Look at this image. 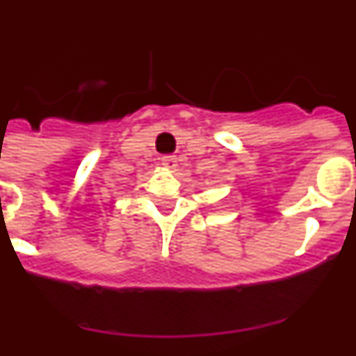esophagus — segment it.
<instances>
[{"instance_id":"1","label":"esophagus","mask_w":356,"mask_h":356,"mask_svg":"<svg viewBox=\"0 0 356 356\" xmlns=\"http://www.w3.org/2000/svg\"><path fill=\"white\" fill-rule=\"evenodd\" d=\"M162 165L165 169H169V171H175L176 168H178V159L172 155H168V156H162Z\"/></svg>"}]
</instances>
